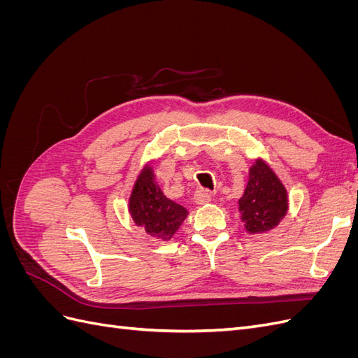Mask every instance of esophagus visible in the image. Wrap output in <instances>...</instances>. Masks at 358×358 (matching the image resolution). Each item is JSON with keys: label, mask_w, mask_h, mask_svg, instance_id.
I'll return each mask as SVG.
<instances>
[{"label": "esophagus", "mask_w": 358, "mask_h": 358, "mask_svg": "<svg viewBox=\"0 0 358 358\" xmlns=\"http://www.w3.org/2000/svg\"><path fill=\"white\" fill-rule=\"evenodd\" d=\"M194 201L197 204H206L210 201V194L208 192V189H197L196 194H194Z\"/></svg>", "instance_id": "obj_1"}]
</instances>
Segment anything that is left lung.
Masks as SVG:
<instances>
[{
	"instance_id": "1",
	"label": "left lung",
	"mask_w": 358,
	"mask_h": 358,
	"mask_svg": "<svg viewBox=\"0 0 358 358\" xmlns=\"http://www.w3.org/2000/svg\"><path fill=\"white\" fill-rule=\"evenodd\" d=\"M288 199L282 183L264 161L258 159L249 170V179L239 210L248 233L272 230L287 213Z\"/></svg>"
}]
</instances>
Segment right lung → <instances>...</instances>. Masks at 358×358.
I'll return each instance as SVG.
<instances>
[{"mask_svg": "<svg viewBox=\"0 0 358 358\" xmlns=\"http://www.w3.org/2000/svg\"><path fill=\"white\" fill-rule=\"evenodd\" d=\"M129 213L134 222L142 225L146 233L164 241L178 231L188 215L185 208L169 200L155 185L150 167H145L136 182L129 199Z\"/></svg>", "mask_w": 358, "mask_h": 358, "instance_id": "add662e5", "label": "right lung"}]
</instances>
